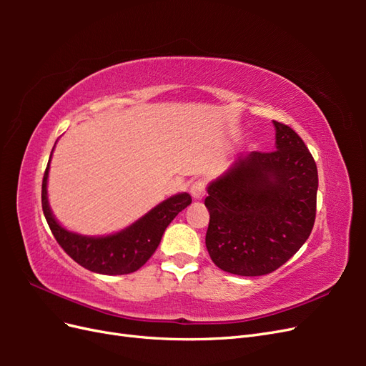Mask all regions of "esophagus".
I'll return each mask as SVG.
<instances>
[{
    "mask_svg": "<svg viewBox=\"0 0 366 366\" xmlns=\"http://www.w3.org/2000/svg\"><path fill=\"white\" fill-rule=\"evenodd\" d=\"M191 195L195 198V200H202V198L206 195V183L203 180H195L191 184Z\"/></svg>",
    "mask_w": 366,
    "mask_h": 366,
    "instance_id": "obj_1",
    "label": "esophagus"
}]
</instances>
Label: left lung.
<instances>
[{
    "instance_id": "obj_1",
    "label": "left lung",
    "mask_w": 366,
    "mask_h": 366,
    "mask_svg": "<svg viewBox=\"0 0 366 366\" xmlns=\"http://www.w3.org/2000/svg\"><path fill=\"white\" fill-rule=\"evenodd\" d=\"M276 149L238 157L207 187L206 247L221 270L274 272L302 247L316 218L317 168L304 140L273 120Z\"/></svg>"
}]
</instances>
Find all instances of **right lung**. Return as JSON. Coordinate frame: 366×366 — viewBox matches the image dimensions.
Wrapping results in <instances>:
<instances>
[{
  "label": "right lung",
  "instance_id": "obj_1",
  "mask_svg": "<svg viewBox=\"0 0 366 366\" xmlns=\"http://www.w3.org/2000/svg\"><path fill=\"white\" fill-rule=\"evenodd\" d=\"M51 157V156H50ZM50 160L42 179V210L54 239L71 259L86 270L101 274H128L139 270L160 244L164 229L184 207L192 203L189 194L174 195L114 235L93 238L65 230L51 215L47 200Z\"/></svg>",
  "mask_w": 366,
  "mask_h": 366
}]
</instances>
